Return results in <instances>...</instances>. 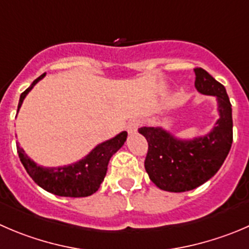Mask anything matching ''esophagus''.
<instances>
[{
    "label": "esophagus",
    "mask_w": 249,
    "mask_h": 249,
    "mask_svg": "<svg viewBox=\"0 0 249 249\" xmlns=\"http://www.w3.org/2000/svg\"><path fill=\"white\" fill-rule=\"evenodd\" d=\"M139 125H140L139 120H131V122L127 123L126 131L129 132V134H134V132H136L137 129H139Z\"/></svg>",
    "instance_id": "obj_1"
}]
</instances>
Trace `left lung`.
Listing matches in <instances>:
<instances>
[{"label": "left lung", "instance_id": "8db88e82", "mask_svg": "<svg viewBox=\"0 0 249 249\" xmlns=\"http://www.w3.org/2000/svg\"><path fill=\"white\" fill-rule=\"evenodd\" d=\"M195 86L203 95L215 96L219 119L209 134L182 140L163 127H141L148 151L144 169L152 182L168 192L194 190L213 178L232 144V109L225 88L204 69L196 68Z\"/></svg>", "mask_w": 249, "mask_h": 249}]
</instances>
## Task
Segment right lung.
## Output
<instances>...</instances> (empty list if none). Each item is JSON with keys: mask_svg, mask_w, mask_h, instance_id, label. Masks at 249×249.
I'll return each instance as SVG.
<instances>
[{"mask_svg": "<svg viewBox=\"0 0 249 249\" xmlns=\"http://www.w3.org/2000/svg\"><path fill=\"white\" fill-rule=\"evenodd\" d=\"M42 75L33 81L30 86L20 95L18 110L24 98L31 89L43 79ZM127 132L122 131L113 139L97 144L90 153L79 161L58 168H45L37 165L25 154L24 149L17 143L19 158L26 173L40 187L53 195L62 197H88L100 189L107 174V166L113 154L126 141Z\"/></svg>", "mask_w": 249, "mask_h": 249, "instance_id": "1", "label": "right lung"}]
</instances>
